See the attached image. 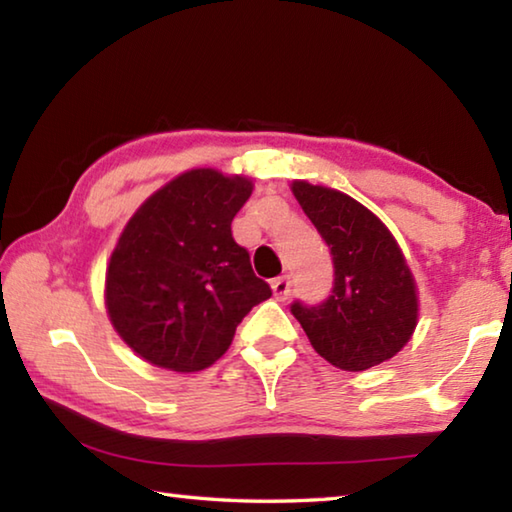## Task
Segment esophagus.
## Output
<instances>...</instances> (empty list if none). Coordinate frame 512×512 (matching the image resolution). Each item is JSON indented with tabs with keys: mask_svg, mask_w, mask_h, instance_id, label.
<instances>
[{
	"mask_svg": "<svg viewBox=\"0 0 512 512\" xmlns=\"http://www.w3.org/2000/svg\"><path fill=\"white\" fill-rule=\"evenodd\" d=\"M271 286H273V295L277 302L288 300V295H291V280H288V277H277Z\"/></svg>",
	"mask_w": 512,
	"mask_h": 512,
	"instance_id": "esophagus-1",
	"label": "esophagus"
}]
</instances>
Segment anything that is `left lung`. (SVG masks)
<instances>
[{
    "instance_id": "1",
    "label": "left lung",
    "mask_w": 512,
    "mask_h": 512,
    "mask_svg": "<svg viewBox=\"0 0 512 512\" xmlns=\"http://www.w3.org/2000/svg\"><path fill=\"white\" fill-rule=\"evenodd\" d=\"M291 190L333 255L329 300L291 306L313 349L345 371L394 358L418 324V291L398 241L349 194L293 181Z\"/></svg>"
}]
</instances>
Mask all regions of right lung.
Segmentation results:
<instances>
[{"instance_id":"add662e5","label":"right lung","mask_w":512,"mask_h":512,"mask_svg":"<svg viewBox=\"0 0 512 512\" xmlns=\"http://www.w3.org/2000/svg\"><path fill=\"white\" fill-rule=\"evenodd\" d=\"M253 181L197 167L147 197L118 237L105 306L129 349L150 365L190 374L224 356L237 324L271 286L232 239Z\"/></svg>"}]
</instances>
